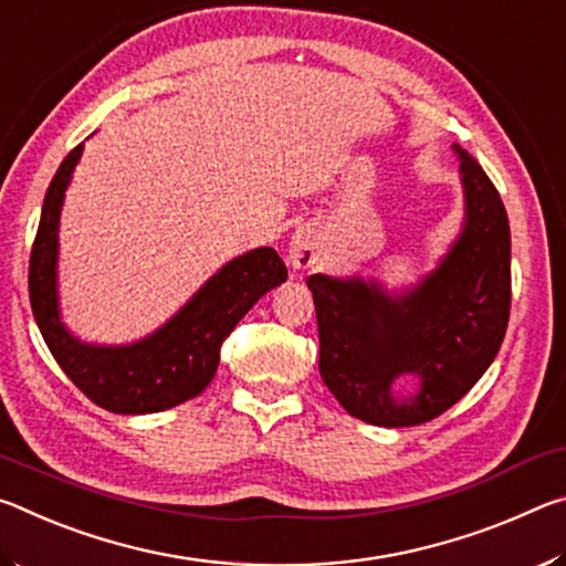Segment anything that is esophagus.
<instances>
[{"mask_svg": "<svg viewBox=\"0 0 566 566\" xmlns=\"http://www.w3.org/2000/svg\"><path fill=\"white\" fill-rule=\"evenodd\" d=\"M286 260L294 270H310L319 260V237L312 227H300L292 234L290 249H286Z\"/></svg>", "mask_w": 566, "mask_h": 566, "instance_id": "obj_1", "label": "esophagus"}]
</instances>
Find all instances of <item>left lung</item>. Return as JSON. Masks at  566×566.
<instances>
[{"label":"left lung","instance_id":"left-lung-1","mask_svg":"<svg viewBox=\"0 0 566 566\" xmlns=\"http://www.w3.org/2000/svg\"><path fill=\"white\" fill-rule=\"evenodd\" d=\"M459 151L467 222L442 264L417 290L391 300L375 282L312 274L319 375L352 417L415 427L457 405L490 369L512 306L510 219L492 179ZM417 374L418 395L399 402L390 381Z\"/></svg>","mask_w":566,"mask_h":566}]
</instances>
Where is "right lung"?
Segmentation results:
<instances>
[{"instance_id": "obj_1", "label": "right lung", "mask_w": 566, "mask_h": 566, "mask_svg": "<svg viewBox=\"0 0 566 566\" xmlns=\"http://www.w3.org/2000/svg\"><path fill=\"white\" fill-rule=\"evenodd\" d=\"M76 145L46 189L30 254V302L52 357L84 397L114 415H151L202 395L212 381L219 352L239 319L260 296L286 280L272 247L252 249L222 266L165 327L129 347H94L64 329L56 310V229Z\"/></svg>"}]
</instances>
